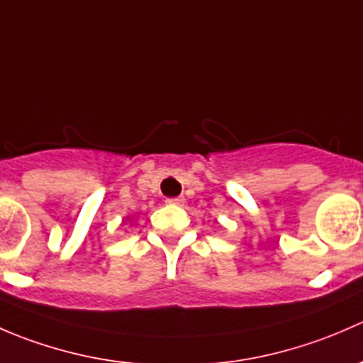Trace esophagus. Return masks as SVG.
I'll list each match as a JSON object with an SVG mask.
<instances>
[{"mask_svg": "<svg viewBox=\"0 0 363 363\" xmlns=\"http://www.w3.org/2000/svg\"><path fill=\"white\" fill-rule=\"evenodd\" d=\"M168 205H182L184 203V196H175V199H167L164 200Z\"/></svg>", "mask_w": 363, "mask_h": 363, "instance_id": "obj_1", "label": "esophagus"}]
</instances>
